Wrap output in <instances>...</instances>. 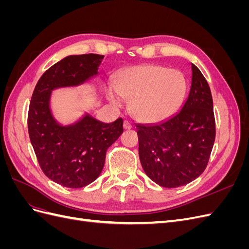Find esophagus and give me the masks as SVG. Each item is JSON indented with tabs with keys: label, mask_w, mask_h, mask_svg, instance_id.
Returning a JSON list of instances; mask_svg holds the SVG:
<instances>
[{
	"label": "esophagus",
	"mask_w": 249,
	"mask_h": 249,
	"mask_svg": "<svg viewBox=\"0 0 249 249\" xmlns=\"http://www.w3.org/2000/svg\"><path fill=\"white\" fill-rule=\"evenodd\" d=\"M124 130H130V129H132V124H130V122H127V120H124Z\"/></svg>",
	"instance_id": "1"
}]
</instances>
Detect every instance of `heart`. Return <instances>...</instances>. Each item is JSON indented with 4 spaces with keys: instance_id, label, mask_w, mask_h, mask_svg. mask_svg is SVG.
Wrapping results in <instances>:
<instances>
[{
    "instance_id": "1",
    "label": "heart",
    "mask_w": 249,
    "mask_h": 249,
    "mask_svg": "<svg viewBox=\"0 0 249 249\" xmlns=\"http://www.w3.org/2000/svg\"><path fill=\"white\" fill-rule=\"evenodd\" d=\"M115 87H106L108 101L119 106L122 96L129 100V111L141 123L162 122L182 104L187 89L184 74L178 70L145 64L129 67L115 78Z\"/></svg>"
}]
</instances>
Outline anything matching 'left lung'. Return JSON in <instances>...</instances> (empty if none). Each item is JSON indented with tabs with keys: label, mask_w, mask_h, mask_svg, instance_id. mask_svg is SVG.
<instances>
[{
	"label": "left lung",
	"mask_w": 249,
	"mask_h": 249,
	"mask_svg": "<svg viewBox=\"0 0 249 249\" xmlns=\"http://www.w3.org/2000/svg\"><path fill=\"white\" fill-rule=\"evenodd\" d=\"M191 86L176 114L158 124H136L139 159L158 185L189 184L206 169L215 141L213 99L207 80L191 63Z\"/></svg>",
	"instance_id": "left-lung-1"
}]
</instances>
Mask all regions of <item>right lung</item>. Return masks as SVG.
I'll return each instance as SVG.
<instances>
[{
	"instance_id": "obj_1",
	"label": "right lung",
	"mask_w": 249,
	"mask_h": 249,
	"mask_svg": "<svg viewBox=\"0 0 249 249\" xmlns=\"http://www.w3.org/2000/svg\"><path fill=\"white\" fill-rule=\"evenodd\" d=\"M103 59L96 54L66 56L42 74L30 103L28 131L37 160L44 175L67 188L84 187L99 178L108 147L124 132L123 118L107 124L84 112L76 122L61 124L51 108L55 90L95 79Z\"/></svg>"
}]
</instances>
